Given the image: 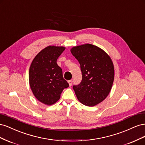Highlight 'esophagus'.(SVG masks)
<instances>
[{
  "mask_svg": "<svg viewBox=\"0 0 145 145\" xmlns=\"http://www.w3.org/2000/svg\"><path fill=\"white\" fill-rule=\"evenodd\" d=\"M68 83H69V86H71V85H72V80H68Z\"/></svg>",
  "mask_w": 145,
  "mask_h": 145,
  "instance_id": "esophagus-1",
  "label": "esophagus"
}]
</instances>
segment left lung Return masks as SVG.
I'll list each match as a JSON object with an SVG mask.
<instances>
[{
  "instance_id": "1",
  "label": "left lung",
  "mask_w": 145,
  "mask_h": 145,
  "mask_svg": "<svg viewBox=\"0 0 145 145\" xmlns=\"http://www.w3.org/2000/svg\"><path fill=\"white\" fill-rule=\"evenodd\" d=\"M71 52L80 65L82 79L73 85L78 100L88 106L102 102L109 94L114 78V68L109 56L91 44L73 47Z\"/></svg>"
}]
</instances>
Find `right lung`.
<instances>
[{
	"label": "right lung",
	"mask_w": 145,
	"mask_h": 145,
	"mask_svg": "<svg viewBox=\"0 0 145 145\" xmlns=\"http://www.w3.org/2000/svg\"><path fill=\"white\" fill-rule=\"evenodd\" d=\"M65 50L63 46H48L35 57L31 64V89L36 98L45 105L57 102L63 90L69 86L63 77L62 68L57 63V60Z\"/></svg>",
	"instance_id": "obj_1"
}]
</instances>
